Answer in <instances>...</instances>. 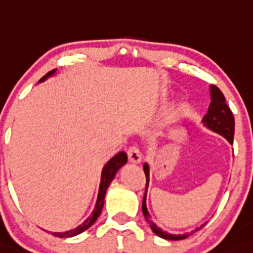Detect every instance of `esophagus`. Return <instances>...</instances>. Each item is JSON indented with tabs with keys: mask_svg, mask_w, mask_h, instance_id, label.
<instances>
[{
	"mask_svg": "<svg viewBox=\"0 0 253 253\" xmlns=\"http://www.w3.org/2000/svg\"><path fill=\"white\" fill-rule=\"evenodd\" d=\"M127 157H128V161L130 164H139L141 163V153H140L139 148L134 147H129V150L127 151Z\"/></svg>",
	"mask_w": 253,
	"mask_h": 253,
	"instance_id": "34e87169",
	"label": "esophagus"
}]
</instances>
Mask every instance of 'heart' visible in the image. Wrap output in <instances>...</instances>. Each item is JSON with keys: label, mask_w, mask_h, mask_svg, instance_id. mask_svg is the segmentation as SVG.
I'll return each instance as SVG.
<instances>
[{"label": "heart", "mask_w": 253, "mask_h": 253, "mask_svg": "<svg viewBox=\"0 0 253 253\" xmlns=\"http://www.w3.org/2000/svg\"><path fill=\"white\" fill-rule=\"evenodd\" d=\"M178 120H179V114L178 113H173L171 115V118H169V125L171 127L174 126V125L178 123Z\"/></svg>", "instance_id": "obj_1"}]
</instances>
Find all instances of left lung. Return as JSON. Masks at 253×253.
<instances>
[{"label":"left lung","instance_id":"obj_1","mask_svg":"<svg viewBox=\"0 0 253 253\" xmlns=\"http://www.w3.org/2000/svg\"><path fill=\"white\" fill-rule=\"evenodd\" d=\"M210 89H211V103H210L208 113H206L205 117L203 118L204 126L208 127L209 129L213 130L215 133H218V134L223 135L230 144H233L234 119L232 112H231L230 107L227 106L224 94L221 93V90L219 89L217 86H210ZM144 172L146 175V191L144 199H142V213H144L146 220L150 223L152 231H153L157 236L169 240H181L187 238L188 236H191V234H193L194 232H197V231L202 229L206 223L202 225L200 227H197L196 230L191 231L190 233L185 234L167 233L165 231L161 230L160 227H158L157 225L152 221L150 213H148L147 211V206H146V194H147L148 181H150V166H148L147 163H145L144 165Z\"/></svg>","mask_w":253,"mask_h":253}]
</instances>
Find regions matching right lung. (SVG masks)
I'll use <instances>...</instances> for the list:
<instances>
[{
	"label": "right lung",
	"mask_w": 253,
	"mask_h": 253,
	"mask_svg": "<svg viewBox=\"0 0 253 253\" xmlns=\"http://www.w3.org/2000/svg\"><path fill=\"white\" fill-rule=\"evenodd\" d=\"M55 72H56V69H53V71L47 73V74H45L44 77L42 78L41 80H40V82L44 81L45 79H48L49 77H51V75H54V74H55ZM126 163H127V154L125 153V152H119V153L115 154V156L112 158V159L109 160L107 164H106L105 167H103L102 173H101V181H100L99 193H97V199H96L95 208H94L92 214H90L89 217H88L86 220L84 221V223H82L81 225H79V226L75 227V229L66 231V232H51V234H53V236H55V237H59V238H68V237L78 236V234H80V233L84 232V231L89 229V227L92 226L94 223H95L96 219L99 218L100 213H101L102 208H103V203H105L106 191H107L108 186L111 185L112 180L114 179V176H115V174H117V172Z\"/></svg>",
	"instance_id": "right-lung-1"
}]
</instances>
